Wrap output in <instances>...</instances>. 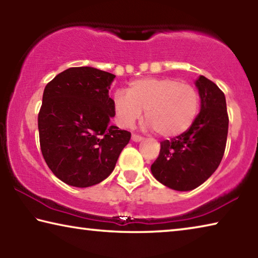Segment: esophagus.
<instances>
[{
    "mask_svg": "<svg viewBox=\"0 0 258 258\" xmlns=\"http://www.w3.org/2000/svg\"><path fill=\"white\" fill-rule=\"evenodd\" d=\"M132 140H133L134 142H139V141H142L143 138L141 137V135H139V134H135V133H133V134H132Z\"/></svg>",
    "mask_w": 258,
    "mask_h": 258,
    "instance_id": "esophagus-1",
    "label": "esophagus"
}]
</instances>
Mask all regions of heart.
Returning <instances> with one entry per match:
<instances>
[{
  "label": "heart",
  "instance_id": "obj_1",
  "mask_svg": "<svg viewBox=\"0 0 258 258\" xmlns=\"http://www.w3.org/2000/svg\"><path fill=\"white\" fill-rule=\"evenodd\" d=\"M113 110L119 124L132 127L145 111L147 123L163 138L177 137L197 118L200 98L190 83L174 78H145L131 83L126 93L113 94Z\"/></svg>",
  "mask_w": 258,
  "mask_h": 258
}]
</instances>
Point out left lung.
<instances>
[{
  "instance_id": "left-lung-1",
  "label": "left lung",
  "mask_w": 258,
  "mask_h": 258,
  "mask_svg": "<svg viewBox=\"0 0 258 258\" xmlns=\"http://www.w3.org/2000/svg\"><path fill=\"white\" fill-rule=\"evenodd\" d=\"M202 109L184 133L160 142L151 172L160 183L177 191L199 186L216 171L223 158L229 130L224 93L205 76L196 81Z\"/></svg>"
}]
</instances>
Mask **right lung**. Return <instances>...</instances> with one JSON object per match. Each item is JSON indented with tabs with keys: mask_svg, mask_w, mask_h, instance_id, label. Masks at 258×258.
Instances as JSON below:
<instances>
[{
	"mask_svg": "<svg viewBox=\"0 0 258 258\" xmlns=\"http://www.w3.org/2000/svg\"><path fill=\"white\" fill-rule=\"evenodd\" d=\"M115 75L73 67L49 82L38 112L41 151L54 175L87 187L110 175L131 133L109 125L115 116L109 89Z\"/></svg>",
	"mask_w": 258,
	"mask_h": 258,
	"instance_id": "right-lung-1",
	"label": "right lung"
}]
</instances>
